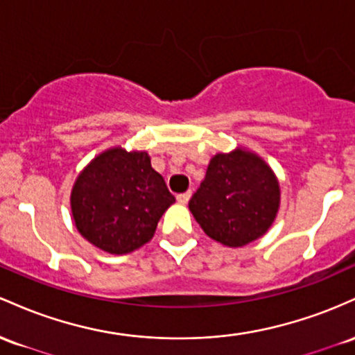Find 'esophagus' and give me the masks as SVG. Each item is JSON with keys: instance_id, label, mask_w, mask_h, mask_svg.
<instances>
[{"instance_id": "34e87169", "label": "esophagus", "mask_w": 355, "mask_h": 355, "mask_svg": "<svg viewBox=\"0 0 355 355\" xmlns=\"http://www.w3.org/2000/svg\"><path fill=\"white\" fill-rule=\"evenodd\" d=\"M189 198H191V191H188V193L178 194V196H176V199H178V202H179V205H188Z\"/></svg>"}]
</instances>
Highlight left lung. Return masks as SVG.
<instances>
[{
    "label": "left lung",
    "mask_w": 355,
    "mask_h": 355,
    "mask_svg": "<svg viewBox=\"0 0 355 355\" xmlns=\"http://www.w3.org/2000/svg\"><path fill=\"white\" fill-rule=\"evenodd\" d=\"M278 209V178L263 157L245 147L214 154L189 201V211L202 231L230 248L263 236Z\"/></svg>",
    "instance_id": "obj_1"
}]
</instances>
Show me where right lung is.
<instances>
[{
  "mask_svg": "<svg viewBox=\"0 0 355 355\" xmlns=\"http://www.w3.org/2000/svg\"><path fill=\"white\" fill-rule=\"evenodd\" d=\"M176 198L146 150L109 147L80 171L70 193L71 220L90 245L125 254L153 240Z\"/></svg>",
  "mask_w": 355,
  "mask_h": 355,
  "instance_id": "1",
  "label": "right lung"
}]
</instances>
